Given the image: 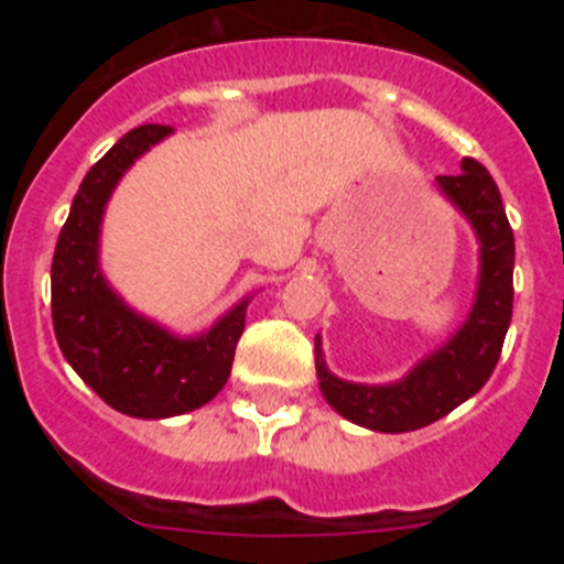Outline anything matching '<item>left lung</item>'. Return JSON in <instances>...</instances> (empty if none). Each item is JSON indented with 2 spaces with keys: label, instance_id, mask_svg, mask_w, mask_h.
Here are the masks:
<instances>
[{
  "label": "left lung",
  "instance_id": "obj_1",
  "mask_svg": "<svg viewBox=\"0 0 564 564\" xmlns=\"http://www.w3.org/2000/svg\"><path fill=\"white\" fill-rule=\"evenodd\" d=\"M437 186L466 214L480 239V285L466 325L403 381L390 387H364L330 376L316 338L322 395L338 415L367 430L412 432L449 415L491 378L511 325L514 231L508 226L495 177L475 158H466L463 172L441 174Z\"/></svg>",
  "mask_w": 564,
  "mask_h": 564
}]
</instances>
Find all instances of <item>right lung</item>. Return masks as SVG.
<instances>
[{"instance_id":"add662e5","label":"right lung","mask_w":564,"mask_h":564,"mask_svg":"<svg viewBox=\"0 0 564 564\" xmlns=\"http://www.w3.org/2000/svg\"><path fill=\"white\" fill-rule=\"evenodd\" d=\"M172 127L147 123L127 132L78 186L53 253V330L69 367L98 398L132 417H172L212 401L231 376L246 330L239 302L206 336L174 338L129 311L98 268V228L121 174Z\"/></svg>"}]
</instances>
